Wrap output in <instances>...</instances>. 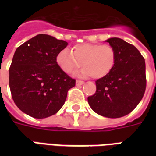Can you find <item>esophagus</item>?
<instances>
[{
	"label": "esophagus",
	"instance_id": "34e87169",
	"mask_svg": "<svg viewBox=\"0 0 156 156\" xmlns=\"http://www.w3.org/2000/svg\"><path fill=\"white\" fill-rule=\"evenodd\" d=\"M83 83H84V82L82 80H76V84L77 85H83Z\"/></svg>",
	"mask_w": 156,
	"mask_h": 156
}]
</instances>
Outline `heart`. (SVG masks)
Instances as JSON below:
<instances>
[{
	"mask_svg": "<svg viewBox=\"0 0 156 156\" xmlns=\"http://www.w3.org/2000/svg\"><path fill=\"white\" fill-rule=\"evenodd\" d=\"M56 61L61 70L67 74L75 73L82 64V75L100 79L108 75L113 69L116 62V52L111 45L84 43L72 48L71 53L67 49L60 51L56 55Z\"/></svg>",
	"mask_w": 156,
	"mask_h": 156,
	"instance_id": "b5f03b06",
	"label": "heart"
}]
</instances>
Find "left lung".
I'll return each mask as SVG.
<instances>
[{
    "label": "left lung",
    "mask_w": 156,
    "mask_h": 156,
    "mask_svg": "<svg viewBox=\"0 0 156 156\" xmlns=\"http://www.w3.org/2000/svg\"><path fill=\"white\" fill-rule=\"evenodd\" d=\"M116 52V62L108 75L95 81L96 91L87 98L94 112L108 118L130 113L146 90L145 59L133 45L120 38L106 40Z\"/></svg>",
    "instance_id": "8db88e82"
}]
</instances>
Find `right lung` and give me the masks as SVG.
<instances>
[{"instance_id": "1", "label": "right lung", "mask_w": 156, "mask_h": 156, "mask_svg": "<svg viewBox=\"0 0 156 156\" xmlns=\"http://www.w3.org/2000/svg\"><path fill=\"white\" fill-rule=\"evenodd\" d=\"M68 43L40 34L16 49L9 67V88L13 102L34 118L56 114L66 102L75 79L57 66L56 55Z\"/></svg>"}]
</instances>
